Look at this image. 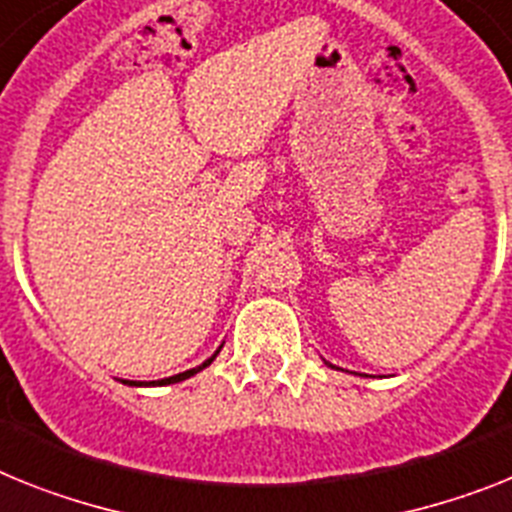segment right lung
<instances>
[{
  "label": "right lung",
  "mask_w": 512,
  "mask_h": 512,
  "mask_svg": "<svg viewBox=\"0 0 512 512\" xmlns=\"http://www.w3.org/2000/svg\"><path fill=\"white\" fill-rule=\"evenodd\" d=\"M216 354H218V351H216ZM210 362H213V356H210V359L205 364H200V367H197V369H187V372H182V375H174V377H166V380H158V385H171V382L187 380V377H192V375H195V372H200V369H203V367H208ZM130 385H143V382H130Z\"/></svg>",
  "instance_id": "1"
}]
</instances>
